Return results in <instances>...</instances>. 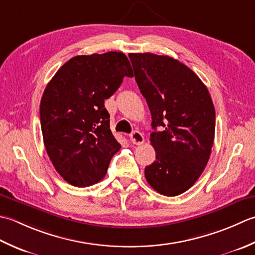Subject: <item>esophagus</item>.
Here are the masks:
<instances>
[{"label":"esophagus","instance_id":"34e87169","mask_svg":"<svg viewBox=\"0 0 255 255\" xmlns=\"http://www.w3.org/2000/svg\"><path fill=\"white\" fill-rule=\"evenodd\" d=\"M131 142L135 145H141L144 143V136L141 132L134 131L131 134Z\"/></svg>","mask_w":255,"mask_h":255}]
</instances>
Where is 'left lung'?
Segmentation results:
<instances>
[{"label":"left lung","instance_id":"obj_1","mask_svg":"<svg viewBox=\"0 0 255 255\" xmlns=\"http://www.w3.org/2000/svg\"><path fill=\"white\" fill-rule=\"evenodd\" d=\"M136 84L152 114L156 160L145 167L150 187L164 196L185 193L204 171L215 139L216 112L207 87L169 56L128 54ZM159 126L162 131H156Z\"/></svg>","mask_w":255,"mask_h":255}]
</instances>
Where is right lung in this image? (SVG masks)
Listing matches in <instances>:
<instances>
[{
    "label": "right lung",
    "instance_id": "add662e5",
    "mask_svg": "<svg viewBox=\"0 0 255 255\" xmlns=\"http://www.w3.org/2000/svg\"><path fill=\"white\" fill-rule=\"evenodd\" d=\"M124 77L133 71L123 53L81 55L62 65L46 87L39 107L44 144L57 173L72 186L100 181L121 148L105 100Z\"/></svg>",
    "mask_w": 255,
    "mask_h": 255
}]
</instances>
